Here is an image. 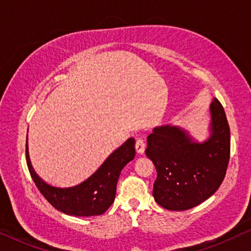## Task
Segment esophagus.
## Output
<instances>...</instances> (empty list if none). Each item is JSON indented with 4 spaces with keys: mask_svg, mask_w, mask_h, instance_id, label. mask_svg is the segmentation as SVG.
<instances>
[{
    "mask_svg": "<svg viewBox=\"0 0 251 251\" xmlns=\"http://www.w3.org/2000/svg\"><path fill=\"white\" fill-rule=\"evenodd\" d=\"M145 149H146L145 140H144L142 137L137 138V140H136V151H137V153H138V154H144V152H145Z\"/></svg>",
    "mask_w": 251,
    "mask_h": 251,
    "instance_id": "obj_1",
    "label": "esophagus"
}]
</instances>
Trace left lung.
Instances as JSON below:
<instances>
[{"mask_svg":"<svg viewBox=\"0 0 251 251\" xmlns=\"http://www.w3.org/2000/svg\"><path fill=\"white\" fill-rule=\"evenodd\" d=\"M210 136L195 142L177 126H155L147 137V157L157 177L153 197L161 207L184 211L207 200L224 180L229 161V126L217 98L210 104Z\"/></svg>","mask_w":251,"mask_h":251,"instance_id":"left-lung-1","label":"left lung"}]
</instances>
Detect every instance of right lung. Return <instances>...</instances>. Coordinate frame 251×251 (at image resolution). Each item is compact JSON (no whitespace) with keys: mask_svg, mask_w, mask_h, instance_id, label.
<instances>
[{"mask_svg":"<svg viewBox=\"0 0 251 251\" xmlns=\"http://www.w3.org/2000/svg\"><path fill=\"white\" fill-rule=\"evenodd\" d=\"M135 139L129 138L116 149L88 179L72 187H56L47 184L34 171L26 139V161L29 174L48 202L64 214L75 217L102 215L114 202L121 170L135 157Z\"/></svg>","mask_w":251,"mask_h":251,"instance_id":"add662e5","label":"right lung"}]
</instances>
